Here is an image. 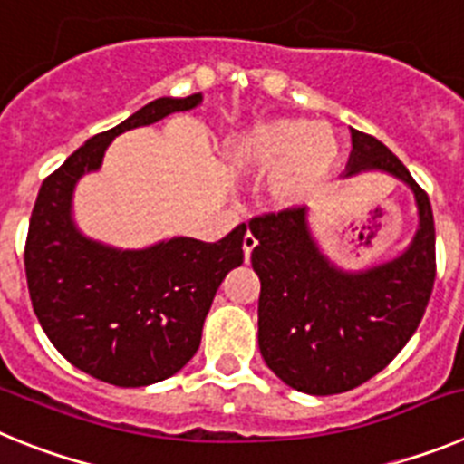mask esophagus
Segmentation results:
<instances>
[{
    "mask_svg": "<svg viewBox=\"0 0 464 464\" xmlns=\"http://www.w3.org/2000/svg\"><path fill=\"white\" fill-rule=\"evenodd\" d=\"M256 246H257L256 237H253L251 232H246V235H244V257H246V262H248V257H251V253H253V248H256Z\"/></svg>",
    "mask_w": 464,
    "mask_h": 464,
    "instance_id": "obj_1",
    "label": "esophagus"
}]
</instances>
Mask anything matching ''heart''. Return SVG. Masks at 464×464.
I'll use <instances>...</instances> for the list:
<instances>
[{"instance_id":"obj_1","label":"heart","mask_w":464,"mask_h":464,"mask_svg":"<svg viewBox=\"0 0 464 464\" xmlns=\"http://www.w3.org/2000/svg\"><path fill=\"white\" fill-rule=\"evenodd\" d=\"M339 143L325 125L274 121L237 141V158L257 171H272L269 195L276 204L306 202L334 167Z\"/></svg>"}]
</instances>
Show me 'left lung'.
Masks as SVG:
<instances>
[{"instance_id":"8db88e82","label":"left lung","mask_w":464,"mask_h":464,"mask_svg":"<svg viewBox=\"0 0 464 464\" xmlns=\"http://www.w3.org/2000/svg\"><path fill=\"white\" fill-rule=\"evenodd\" d=\"M343 176L379 169L413 190L418 229L400 257L364 272H343L311 237L306 207L251 218V265L260 278L257 343L269 370L309 395L353 391L407 346L428 309L437 276L434 216L428 192L388 146L351 130Z\"/></svg>"}]
</instances>
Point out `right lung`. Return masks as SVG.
Masks as SVG:
<instances>
[{
  "label": "right lung",
  "instance_id": "1",
  "mask_svg": "<svg viewBox=\"0 0 464 464\" xmlns=\"http://www.w3.org/2000/svg\"><path fill=\"white\" fill-rule=\"evenodd\" d=\"M199 102V92L160 97L88 139L41 183L32 208L24 274L36 318L73 367L104 383L139 388L183 370L225 274L244 262L246 225L216 244L174 237L121 251L83 237L72 218L73 188L100 169L113 137Z\"/></svg>",
  "mask_w": 464,
  "mask_h": 464
}]
</instances>
